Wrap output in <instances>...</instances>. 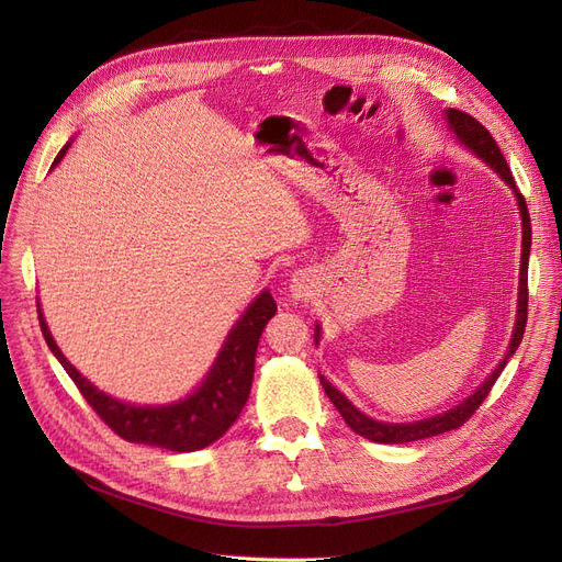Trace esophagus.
Instances as JSON below:
<instances>
[{
	"instance_id": "1",
	"label": "esophagus",
	"mask_w": 562,
	"mask_h": 562,
	"mask_svg": "<svg viewBox=\"0 0 562 562\" xmlns=\"http://www.w3.org/2000/svg\"><path fill=\"white\" fill-rule=\"evenodd\" d=\"M291 299L293 301H310L316 293V278L310 271H299L291 278Z\"/></svg>"
}]
</instances>
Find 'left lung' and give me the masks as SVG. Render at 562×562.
<instances>
[{
	"instance_id": "8db88e82",
	"label": "left lung",
	"mask_w": 562,
	"mask_h": 562,
	"mask_svg": "<svg viewBox=\"0 0 562 562\" xmlns=\"http://www.w3.org/2000/svg\"><path fill=\"white\" fill-rule=\"evenodd\" d=\"M447 121H449V127L451 132L458 136V140L462 145H467L471 153H476L485 164H490L498 175L501 180H504L513 191H515V198H517V204H519V214H521V266H519V299H517V323H515V330H513V339H510V346H508V352L506 358L498 362V367L492 371V375H487V380L483 382V385L467 396L460 405H456L453 409L445 412V415H437V417H430V419H424V422H415V424H385V422H375L367 415H362V412L352 405L344 394H339L330 382L321 375V385L323 390H326L328 398L335 403V407L339 409V415L344 417V422L356 430L358 435L371 439V441H378V445H405V441H417V439H426V437H435V435H441V432H449V430H456L460 428L467 419H471V415L481 407V403L487 398V394L492 392L496 378L501 375V371H504V367L508 364V360L515 356V350L519 348L521 344V337H524V328H526V318H528V252H530V216H528V210H526V200L524 195L519 193L517 184H515V177L508 168V161L504 157V153L498 150L496 140L492 138V134L476 121L474 115H469L464 111H458V109H447ZM321 337V328L316 326V335L314 339L318 341Z\"/></svg>"
}]
</instances>
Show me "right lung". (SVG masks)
Wrapping results in <instances>:
<instances>
[{
	"instance_id": "1",
	"label": "right lung",
	"mask_w": 562,
	"mask_h": 562,
	"mask_svg": "<svg viewBox=\"0 0 562 562\" xmlns=\"http://www.w3.org/2000/svg\"><path fill=\"white\" fill-rule=\"evenodd\" d=\"M70 147L64 145V150L56 155L54 164L64 159L66 150ZM38 305V303H36ZM278 312V305L269 291H261L255 303L244 312V316L236 321V326L229 330L223 350L206 373L202 385L184 401H177L172 405H132L115 401L113 396L93 387L68 360L61 350H58L54 337L49 335L47 323L43 318L38 305V321L43 337L49 350L68 371L81 396L88 401L98 417L117 435L136 445L159 447L177 453H189L214 445L218 437L227 432V428L241 415V409L250 396L252 387V373H255V356L257 344L266 328V323Z\"/></svg>"
}]
</instances>
